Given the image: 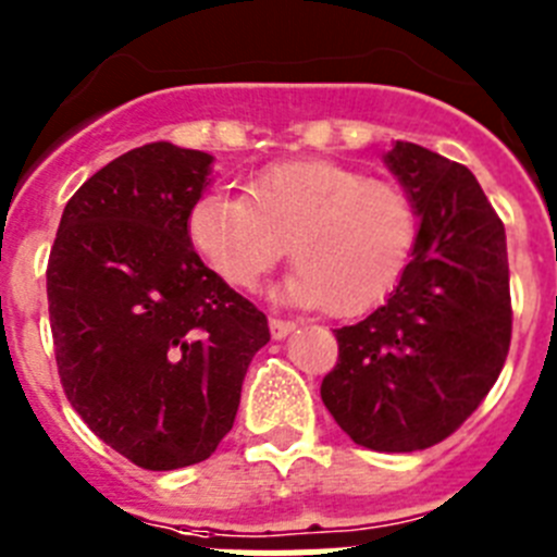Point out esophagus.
Returning <instances> with one entry per match:
<instances>
[{
	"label": "esophagus",
	"mask_w": 557,
	"mask_h": 557,
	"mask_svg": "<svg viewBox=\"0 0 557 557\" xmlns=\"http://www.w3.org/2000/svg\"><path fill=\"white\" fill-rule=\"evenodd\" d=\"M293 329H295L293 321H284V318H270V337H273V339L287 337Z\"/></svg>",
	"instance_id": "esophagus-1"
}]
</instances>
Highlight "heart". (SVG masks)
<instances>
[{"mask_svg": "<svg viewBox=\"0 0 557 557\" xmlns=\"http://www.w3.org/2000/svg\"><path fill=\"white\" fill-rule=\"evenodd\" d=\"M416 200L405 186L366 178L334 161L262 170L245 198L206 195L189 211V243L236 289H253L293 256L282 293L298 307L357 318L398 287L418 243Z\"/></svg>", "mask_w": 557, "mask_h": 557, "instance_id": "1", "label": "heart"}]
</instances>
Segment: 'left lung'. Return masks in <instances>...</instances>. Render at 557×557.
<instances>
[{
	"instance_id": "left-lung-1",
	"label": "left lung",
	"mask_w": 557,
	"mask_h": 557,
	"mask_svg": "<svg viewBox=\"0 0 557 557\" xmlns=\"http://www.w3.org/2000/svg\"><path fill=\"white\" fill-rule=\"evenodd\" d=\"M385 161L416 200L418 243L385 307L334 329L321 398L354 444L418 451L449 437L499 379L513 332L508 243L462 164L412 141Z\"/></svg>"
}]
</instances>
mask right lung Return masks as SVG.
<instances>
[{"instance_id": "right-lung-1", "label": "right lung", "mask_w": 557, "mask_h": 557, "mask_svg": "<svg viewBox=\"0 0 557 557\" xmlns=\"http://www.w3.org/2000/svg\"><path fill=\"white\" fill-rule=\"evenodd\" d=\"M211 161L170 141L113 159L72 195L49 250L63 393L88 430L147 471L211 457L270 339L264 312L189 243Z\"/></svg>"}]
</instances>
